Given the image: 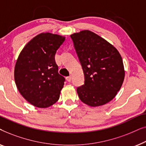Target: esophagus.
<instances>
[{
	"label": "esophagus",
	"instance_id": "34e87169",
	"mask_svg": "<svg viewBox=\"0 0 146 146\" xmlns=\"http://www.w3.org/2000/svg\"><path fill=\"white\" fill-rule=\"evenodd\" d=\"M66 80H67L68 82H71V80H72V76H71L66 77Z\"/></svg>",
	"mask_w": 146,
	"mask_h": 146
}]
</instances>
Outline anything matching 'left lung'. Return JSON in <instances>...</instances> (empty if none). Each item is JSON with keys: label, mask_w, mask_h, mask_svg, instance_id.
I'll list each match as a JSON object with an SVG mask.
<instances>
[{"label": "left lung", "mask_w": 146, "mask_h": 146, "mask_svg": "<svg viewBox=\"0 0 146 146\" xmlns=\"http://www.w3.org/2000/svg\"><path fill=\"white\" fill-rule=\"evenodd\" d=\"M84 74V84L77 88L80 100L92 107L111 101L125 76L121 56L110 43L84 30L70 35Z\"/></svg>", "instance_id": "1"}]
</instances>
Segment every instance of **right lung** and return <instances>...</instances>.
Returning a JSON list of instances; mask_svg holds the SVG:
<instances>
[{
  "mask_svg": "<svg viewBox=\"0 0 146 146\" xmlns=\"http://www.w3.org/2000/svg\"><path fill=\"white\" fill-rule=\"evenodd\" d=\"M64 40L62 36L39 34L19 56L15 68L16 85L24 98L36 107L45 108L58 100L65 78L58 74L55 54Z\"/></svg>",
  "mask_w": 146,
  "mask_h": 146,
  "instance_id": "1",
  "label": "right lung"
}]
</instances>
